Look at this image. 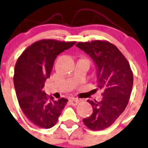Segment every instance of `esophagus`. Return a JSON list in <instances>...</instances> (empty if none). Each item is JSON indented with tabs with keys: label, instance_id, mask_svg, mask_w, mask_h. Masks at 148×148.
Instances as JSON below:
<instances>
[{
	"label": "esophagus",
	"instance_id": "34e87169",
	"mask_svg": "<svg viewBox=\"0 0 148 148\" xmlns=\"http://www.w3.org/2000/svg\"><path fill=\"white\" fill-rule=\"evenodd\" d=\"M69 101L72 106H77L79 103V100L76 98H71V99H70Z\"/></svg>",
	"mask_w": 148,
	"mask_h": 148
}]
</instances>
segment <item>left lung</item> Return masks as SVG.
<instances>
[{
  "label": "left lung",
  "instance_id": "left-lung-1",
  "mask_svg": "<svg viewBox=\"0 0 148 148\" xmlns=\"http://www.w3.org/2000/svg\"><path fill=\"white\" fill-rule=\"evenodd\" d=\"M76 46L94 60L97 90L101 91L103 97L101 101L88 100L94 111L83 122L92 130H104L111 126L126 108L133 88V71L125 56L106 40L79 42Z\"/></svg>",
  "mask_w": 148,
  "mask_h": 148
}]
</instances>
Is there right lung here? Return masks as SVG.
Wrapping results in <instances>:
<instances>
[{"label":"right lung","instance_id":"1","mask_svg":"<svg viewBox=\"0 0 148 148\" xmlns=\"http://www.w3.org/2000/svg\"><path fill=\"white\" fill-rule=\"evenodd\" d=\"M75 42L39 40L27 47L17 60L13 82L18 103L27 119L37 126L53 127L68 101L64 98L54 100L42 91V88L50 77L57 56Z\"/></svg>","mask_w":148,"mask_h":148}]
</instances>
